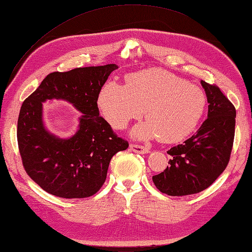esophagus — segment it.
I'll return each mask as SVG.
<instances>
[{
	"label": "esophagus",
	"mask_w": 252,
	"mask_h": 252,
	"mask_svg": "<svg viewBox=\"0 0 252 252\" xmlns=\"http://www.w3.org/2000/svg\"><path fill=\"white\" fill-rule=\"evenodd\" d=\"M129 147L132 152L138 153V154H146V153H149V149H147V147L139 144H130Z\"/></svg>",
	"instance_id": "obj_1"
}]
</instances>
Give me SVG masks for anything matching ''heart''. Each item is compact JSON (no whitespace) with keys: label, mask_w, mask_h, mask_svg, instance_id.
<instances>
[{"label":"heart","mask_w":252,"mask_h":252,"mask_svg":"<svg viewBox=\"0 0 252 252\" xmlns=\"http://www.w3.org/2000/svg\"><path fill=\"white\" fill-rule=\"evenodd\" d=\"M103 118L115 129H124L144 114L149 120L131 130L133 138L177 142L198 127L207 107L203 89L162 69H145L127 77L126 84L109 80L97 98Z\"/></svg>","instance_id":"b5f03b06"}]
</instances>
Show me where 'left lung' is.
<instances>
[{"mask_svg": "<svg viewBox=\"0 0 252 252\" xmlns=\"http://www.w3.org/2000/svg\"><path fill=\"white\" fill-rule=\"evenodd\" d=\"M208 105L207 119L197 133L171 147L169 167L153 176L159 191L173 197L198 193L218 179L230 160L236 110L220 89L201 80Z\"/></svg>", "mask_w": 252, "mask_h": 252, "instance_id": "obj_1", "label": "left lung"}]
</instances>
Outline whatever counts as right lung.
<instances>
[{
  "mask_svg": "<svg viewBox=\"0 0 252 252\" xmlns=\"http://www.w3.org/2000/svg\"><path fill=\"white\" fill-rule=\"evenodd\" d=\"M115 69V64H108L51 72L23 101L17 127L22 164L48 193L65 199L95 194L106 181L111 158L128 147L97 107L100 89ZM52 99L69 102L83 113L77 132L68 139L54 136L43 125L42 102Z\"/></svg>",
  "mask_w": 252,
  "mask_h": 252,
  "instance_id": "obj_1",
  "label": "right lung"
}]
</instances>
